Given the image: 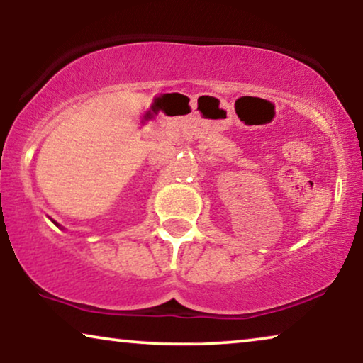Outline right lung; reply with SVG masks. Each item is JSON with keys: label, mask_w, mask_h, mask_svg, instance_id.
Masks as SVG:
<instances>
[{"label": "right lung", "mask_w": 363, "mask_h": 363, "mask_svg": "<svg viewBox=\"0 0 363 363\" xmlns=\"http://www.w3.org/2000/svg\"><path fill=\"white\" fill-rule=\"evenodd\" d=\"M54 225H57V223H54ZM57 226H59V225H57Z\"/></svg>", "instance_id": "obj_1"}]
</instances>
